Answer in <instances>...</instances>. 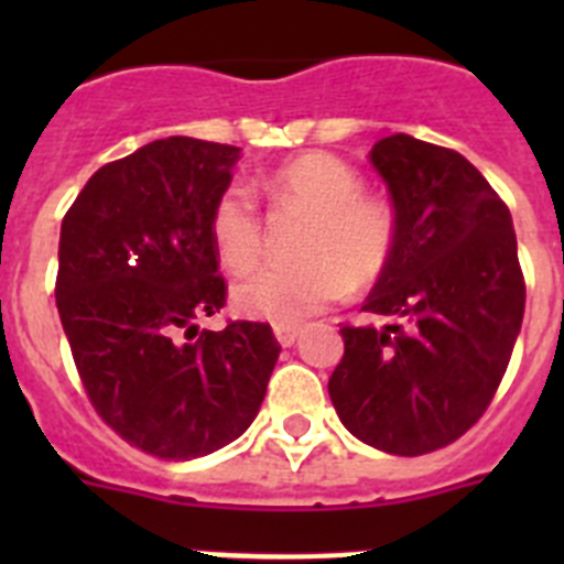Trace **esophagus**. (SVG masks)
Instances as JSON below:
<instances>
[{
  "label": "esophagus",
  "mask_w": 564,
  "mask_h": 564,
  "mask_svg": "<svg viewBox=\"0 0 564 564\" xmlns=\"http://www.w3.org/2000/svg\"><path fill=\"white\" fill-rule=\"evenodd\" d=\"M299 327L296 325H276L273 327V336H276V341L282 344V347H293V344H296V338H299Z\"/></svg>",
  "instance_id": "esophagus-1"
}]
</instances>
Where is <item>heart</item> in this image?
<instances>
[{
    "mask_svg": "<svg viewBox=\"0 0 564 564\" xmlns=\"http://www.w3.org/2000/svg\"><path fill=\"white\" fill-rule=\"evenodd\" d=\"M276 206L313 214L299 265H265L234 285L239 313L296 325L352 285L367 288L390 268L395 253V214L364 194V181L336 154L307 152L273 169L262 181ZM212 239L234 271L251 268L262 253V220L242 186H228L212 208Z\"/></svg>",
    "mask_w": 564,
    "mask_h": 564,
    "instance_id": "obj_1",
    "label": "heart"
}]
</instances>
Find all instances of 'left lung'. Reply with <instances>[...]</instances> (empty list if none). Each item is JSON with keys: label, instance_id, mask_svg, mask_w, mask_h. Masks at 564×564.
I'll return each instance as SVG.
<instances>
[{"label": "left lung", "instance_id": "1", "mask_svg": "<svg viewBox=\"0 0 564 564\" xmlns=\"http://www.w3.org/2000/svg\"><path fill=\"white\" fill-rule=\"evenodd\" d=\"M370 163L390 188L395 253L341 327L330 401L367 446L417 457L471 430L495 398L525 313L511 212L455 149L390 134Z\"/></svg>", "mask_w": 564, "mask_h": 564}]
</instances>
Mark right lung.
Instances as JSON below:
<instances>
[{
	"instance_id": "add662e5",
	"label": "right lung",
	"mask_w": 564,
	"mask_h": 564,
	"mask_svg": "<svg viewBox=\"0 0 564 564\" xmlns=\"http://www.w3.org/2000/svg\"><path fill=\"white\" fill-rule=\"evenodd\" d=\"M239 149L163 138L98 169L58 239L56 307L89 401L123 441L192 460L257 417L279 358L271 325L203 330L226 305L212 208Z\"/></svg>"
}]
</instances>
